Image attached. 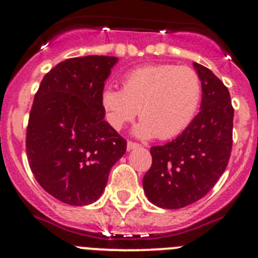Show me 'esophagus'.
<instances>
[{
    "label": "esophagus",
    "mask_w": 258,
    "mask_h": 258,
    "mask_svg": "<svg viewBox=\"0 0 258 258\" xmlns=\"http://www.w3.org/2000/svg\"><path fill=\"white\" fill-rule=\"evenodd\" d=\"M139 144H136V142H132V141H128L127 142V151H131L134 150V148H137L139 147Z\"/></svg>",
    "instance_id": "34e87169"
}]
</instances>
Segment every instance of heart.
Listing matches in <instances>:
<instances>
[{"label":"heart","instance_id":"obj_1","mask_svg":"<svg viewBox=\"0 0 258 258\" xmlns=\"http://www.w3.org/2000/svg\"><path fill=\"white\" fill-rule=\"evenodd\" d=\"M201 96V80L189 67L148 64L126 72L123 88L105 86L100 102L113 130L118 131L140 114L137 136L170 140L191 123Z\"/></svg>","mask_w":258,"mask_h":258}]
</instances>
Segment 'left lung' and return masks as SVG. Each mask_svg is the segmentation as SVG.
Masks as SVG:
<instances>
[{
	"label": "left lung",
	"instance_id": "obj_1",
	"mask_svg": "<svg viewBox=\"0 0 258 258\" xmlns=\"http://www.w3.org/2000/svg\"><path fill=\"white\" fill-rule=\"evenodd\" d=\"M201 80V111L177 139L151 147L145 175L148 201L176 210L206 196L218 181L232 150L233 107L227 87L211 70L194 62Z\"/></svg>",
	"mask_w": 258,
	"mask_h": 258
}]
</instances>
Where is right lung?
Here are the masks:
<instances>
[{
    "instance_id": "obj_1",
    "label": "right lung",
    "mask_w": 258,
    "mask_h": 258,
    "mask_svg": "<svg viewBox=\"0 0 258 258\" xmlns=\"http://www.w3.org/2000/svg\"><path fill=\"white\" fill-rule=\"evenodd\" d=\"M118 58L86 56L53 67L35 95L26 135L33 176L63 204L86 206L100 199L126 140L105 121L100 95Z\"/></svg>"
}]
</instances>
